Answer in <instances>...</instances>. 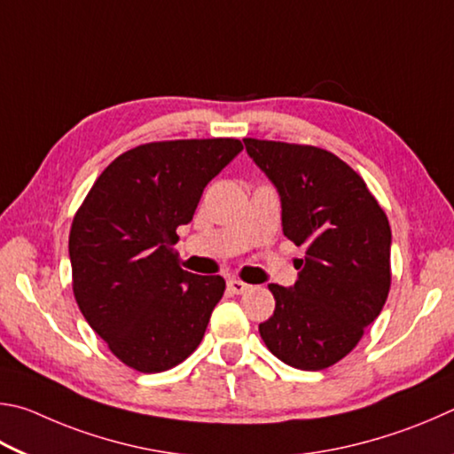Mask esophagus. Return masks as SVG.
<instances>
[{"mask_svg": "<svg viewBox=\"0 0 454 454\" xmlns=\"http://www.w3.org/2000/svg\"><path fill=\"white\" fill-rule=\"evenodd\" d=\"M227 289L229 293H233V295H241V293H245L249 289L247 283H243L241 279H229L227 281Z\"/></svg>", "mask_w": 454, "mask_h": 454, "instance_id": "34e87169", "label": "esophagus"}]
</instances>
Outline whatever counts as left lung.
Segmentation results:
<instances>
[{
	"mask_svg": "<svg viewBox=\"0 0 454 454\" xmlns=\"http://www.w3.org/2000/svg\"><path fill=\"white\" fill-rule=\"evenodd\" d=\"M281 195L283 233L301 247L293 287L271 283L275 311L259 325L277 359L323 371L353 351L391 289V225L367 183L327 149L243 139Z\"/></svg>",
	"mask_w": 454,
	"mask_h": 454,
	"instance_id": "obj_1",
	"label": "left lung"
}]
</instances>
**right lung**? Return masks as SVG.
<instances>
[{
  "instance_id": "add662e5",
  "label": "right lung",
  "mask_w": 454,
  "mask_h": 454,
  "mask_svg": "<svg viewBox=\"0 0 454 454\" xmlns=\"http://www.w3.org/2000/svg\"><path fill=\"white\" fill-rule=\"evenodd\" d=\"M241 149L233 137L143 143L103 169L77 209L71 287L85 321L127 367L173 369L201 343L225 279L183 271L173 245L207 183Z\"/></svg>"
}]
</instances>
